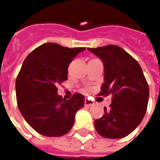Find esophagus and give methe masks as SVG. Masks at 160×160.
Segmentation results:
<instances>
[{
    "label": "esophagus",
    "instance_id": "1",
    "mask_svg": "<svg viewBox=\"0 0 160 160\" xmlns=\"http://www.w3.org/2000/svg\"><path fill=\"white\" fill-rule=\"evenodd\" d=\"M92 105H94L93 101H91V100L85 98V107H91V106H92Z\"/></svg>",
    "mask_w": 160,
    "mask_h": 160
}]
</instances>
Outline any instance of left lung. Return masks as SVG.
<instances>
[{
	"label": "left lung",
	"mask_w": 160,
	"mask_h": 160,
	"mask_svg": "<svg viewBox=\"0 0 160 160\" xmlns=\"http://www.w3.org/2000/svg\"><path fill=\"white\" fill-rule=\"evenodd\" d=\"M89 51L104 65V83L100 95L113 96L110 109L95 121L97 132L107 138H122L136 128L144 117L149 89L142 68L128 53L117 45H107Z\"/></svg>",
	"instance_id": "1"
}]
</instances>
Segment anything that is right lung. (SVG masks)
Instances as JSON below:
<instances>
[{
    "label": "right lung",
    "mask_w": 160,
    "mask_h": 160,
    "mask_svg": "<svg viewBox=\"0 0 160 160\" xmlns=\"http://www.w3.org/2000/svg\"><path fill=\"white\" fill-rule=\"evenodd\" d=\"M85 48L63 47L47 42L35 48L23 62L16 80L21 114L38 133L60 137L72 128L75 113L84 107L85 96L74 94L63 99L57 85L68 79V67Z\"/></svg>",
    "instance_id": "obj_1"
}]
</instances>
